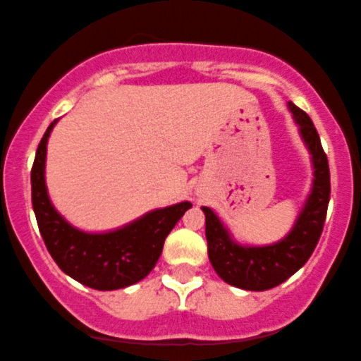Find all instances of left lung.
Wrapping results in <instances>:
<instances>
[{"mask_svg":"<svg viewBox=\"0 0 361 361\" xmlns=\"http://www.w3.org/2000/svg\"><path fill=\"white\" fill-rule=\"evenodd\" d=\"M288 108L298 125L300 137L310 152L312 166H314L312 190L291 231L283 240L272 245H264V247L240 245L231 238L228 228L221 223L212 209L202 207L205 214L209 260L224 283L240 290L265 291L284 283L310 259L326 223L329 197H331L327 156L308 114L293 102H288Z\"/></svg>","mask_w":361,"mask_h":361,"instance_id":"obj_1","label":"left lung"}]
</instances>
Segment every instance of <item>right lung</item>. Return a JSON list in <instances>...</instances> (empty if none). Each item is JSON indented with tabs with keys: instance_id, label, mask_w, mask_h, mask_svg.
Instances as JSON below:
<instances>
[{
	"instance_id": "1",
	"label": "right lung",
	"mask_w": 361,
	"mask_h": 361,
	"mask_svg": "<svg viewBox=\"0 0 361 361\" xmlns=\"http://www.w3.org/2000/svg\"><path fill=\"white\" fill-rule=\"evenodd\" d=\"M56 121L47 126L30 171L32 207L47 252L66 276L92 290L113 291L132 286L152 271L166 236L192 204L180 202L156 209L106 233H87L71 226L51 204L46 187L47 138Z\"/></svg>"
}]
</instances>
